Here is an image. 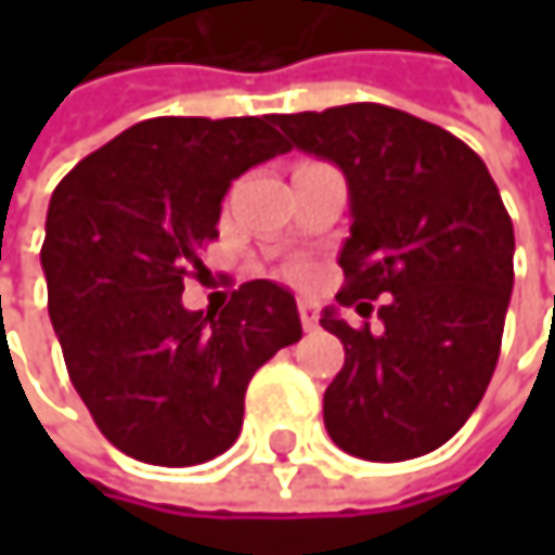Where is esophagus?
Instances as JSON below:
<instances>
[{
	"label": "esophagus",
	"mask_w": 555,
	"mask_h": 555,
	"mask_svg": "<svg viewBox=\"0 0 555 555\" xmlns=\"http://www.w3.org/2000/svg\"><path fill=\"white\" fill-rule=\"evenodd\" d=\"M298 318H301V327L311 331L318 324V305L311 298H298Z\"/></svg>",
	"instance_id": "esophagus-1"
}]
</instances>
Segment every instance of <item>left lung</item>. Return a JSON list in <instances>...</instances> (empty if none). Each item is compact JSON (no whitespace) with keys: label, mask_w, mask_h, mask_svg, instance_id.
Masks as SVG:
<instances>
[{"label":"left lung","mask_w":555,"mask_h":555,"mask_svg":"<svg viewBox=\"0 0 555 555\" xmlns=\"http://www.w3.org/2000/svg\"><path fill=\"white\" fill-rule=\"evenodd\" d=\"M288 147L347 176V285L324 308L344 370L324 391V427L350 456L401 463L443 447L476 411L501 353L514 288V228L476 151L408 112L353 102L276 115Z\"/></svg>","instance_id":"1"}]
</instances>
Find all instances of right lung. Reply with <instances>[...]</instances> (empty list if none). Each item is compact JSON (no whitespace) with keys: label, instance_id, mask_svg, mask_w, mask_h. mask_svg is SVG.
<instances>
[{"label":"right lung","instance_id":"right-lung-1","mask_svg":"<svg viewBox=\"0 0 555 555\" xmlns=\"http://www.w3.org/2000/svg\"><path fill=\"white\" fill-rule=\"evenodd\" d=\"M270 121H138L51 195L41 267L69 383L105 440L141 463L221 456L254 373L301 337L295 295L270 279L244 282L224 311L182 308L231 182L288 151Z\"/></svg>","mask_w":555,"mask_h":555}]
</instances>
